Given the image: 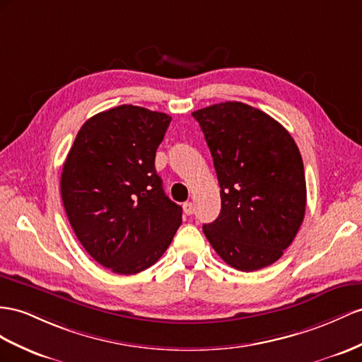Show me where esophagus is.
<instances>
[{
  "label": "esophagus",
  "instance_id": "esophagus-1",
  "mask_svg": "<svg viewBox=\"0 0 362 362\" xmlns=\"http://www.w3.org/2000/svg\"><path fill=\"white\" fill-rule=\"evenodd\" d=\"M183 212L187 216H191L192 212H194V205H192V202H187V203H183Z\"/></svg>",
  "mask_w": 362,
  "mask_h": 362
}]
</instances>
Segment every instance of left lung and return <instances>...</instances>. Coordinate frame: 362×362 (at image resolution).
Returning <instances> with one entry per match:
<instances>
[{"label":"left lung","mask_w":362,"mask_h":362,"mask_svg":"<svg viewBox=\"0 0 362 362\" xmlns=\"http://www.w3.org/2000/svg\"><path fill=\"white\" fill-rule=\"evenodd\" d=\"M220 185L221 211L203 233L221 260L252 272L289 247L305 212V177L298 146L264 111L221 102L192 113Z\"/></svg>","instance_id":"8db88e82"}]
</instances>
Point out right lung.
I'll return each mask as SVG.
<instances>
[{"label":"right lung","instance_id":"add662e5","mask_svg":"<svg viewBox=\"0 0 362 362\" xmlns=\"http://www.w3.org/2000/svg\"><path fill=\"white\" fill-rule=\"evenodd\" d=\"M171 116L136 105L102 111L81 127L61 174V196L81 245L107 269L153 266L182 225L156 173Z\"/></svg>","mask_w":362,"mask_h":362}]
</instances>
